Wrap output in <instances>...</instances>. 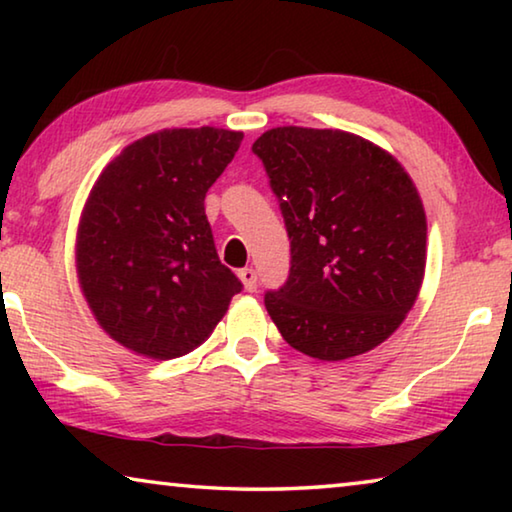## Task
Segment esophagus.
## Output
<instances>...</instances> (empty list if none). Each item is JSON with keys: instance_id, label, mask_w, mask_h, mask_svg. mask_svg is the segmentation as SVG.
I'll use <instances>...</instances> for the list:
<instances>
[{"instance_id": "obj_1", "label": "esophagus", "mask_w": 512, "mask_h": 512, "mask_svg": "<svg viewBox=\"0 0 512 512\" xmlns=\"http://www.w3.org/2000/svg\"><path fill=\"white\" fill-rule=\"evenodd\" d=\"M239 280L244 282V289L246 291H255L257 289V271H255V268H241Z\"/></svg>"}]
</instances>
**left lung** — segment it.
I'll use <instances>...</instances> for the list:
<instances>
[{"instance_id":"left-lung-1","label":"left lung","mask_w":512,"mask_h":512,"mask_svg":"<svg viewBox=\"0 0 512 512\" xmlns=\"http://www.w3.org/2000/svg\"><path fill=\"white\" fill-rule=\"evenodd\" d=\"M291 239L264 305L291 348L343 361L384 343L418 298L427 216L391 153L332 128L280 126L253 144Z\"/></svg>"}]
</instances>
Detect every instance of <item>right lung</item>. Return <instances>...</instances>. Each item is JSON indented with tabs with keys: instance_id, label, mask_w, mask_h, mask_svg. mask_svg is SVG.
I'll return each mask as SVG.
<instances>
[{
	"instance_id": "add662e5",
	"label": "right lung",
	"mask_w": 512,
	"mask_h": 512,
	"mask_svg": "<svg viewBox=\"0 0 512 512\" xmlns=\"http://www.w3.org/2000/svg\"><path fill=\"white\" fill-rule=\"evenodd\" d=\"M244 133L167 128L128 144L83 207L76 271L110 339L149 359H176L210 339L244 284L221 264L205 194Z\"/></svg>"
}]
</instances>
